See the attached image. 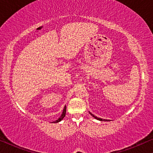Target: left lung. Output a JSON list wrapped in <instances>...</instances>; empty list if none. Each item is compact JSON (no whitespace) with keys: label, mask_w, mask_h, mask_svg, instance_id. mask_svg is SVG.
Returning <instances> with one entry per match:
<instances>
[{"label":"left lung","mask_w":153,"mask_h":153,"mask_svg":"<svg viewBox=\"0 0 153 153\" xmlns=\"http://www.w3.org/2000/svg\"><path fill=\"white\" fill-rule=\"evenodd\" d=\"M89 113L91 114V115L93 116V117L94 118H95V119L96 120H100V121H104V122H109V121H111V120H105V119H102V118H100V117H96V116H95L94 115H93V114H92L91 113H90L89 112Z\"/></svg>","instance_id":"obj_1"}]
</instances>
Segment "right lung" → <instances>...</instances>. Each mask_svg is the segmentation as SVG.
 Masks as SVG:
<instances>
[{
  "label": "right lung",
  "mask_w": 153,
  "mask_h": 153,
  "mask_svg": "<svg viewBox=\"0 0 153 153\" xmlns=\"http://www.w3.org/2000/svg\"><path fill=\"white\" fill-rule=\"evenodd\" d=\"M66 111H67V107H66V106H65V107H64V109H63V111L62 113V115H60V117L58 118V120L54 121V122H53L52 123H58L60 122V121H62L63 120V118L65 117V115H66Z\"/></svg>",
  "instance_id": "add662e5"
}]
</instances>
